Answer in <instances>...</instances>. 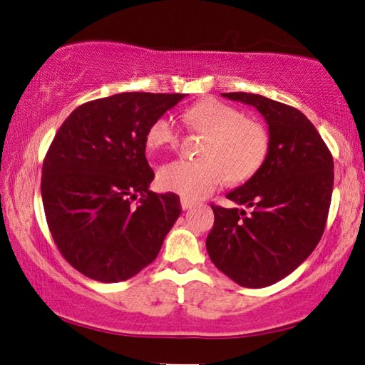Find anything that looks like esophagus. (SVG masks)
Returning <instances> with one entry per match:
<instances>
[{
  "label": "esophagus",
  "instance_id": "obj_1",
  "mask_svg": "<svg viewBox=\"0 0 365 365\" xmlns=\"http://www.w3.org/2000/svg\"><path fill=\"white\" fill-rule=\"evenodd\" d=\"M194 205H195L194 200L186 199V197H182V199H181V207H182V210H189V208H192Z\"/></svg>",
  "mask_w": 365,
  "mask_h": 365
}]
</instances>
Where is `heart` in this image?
Instances as JSON below:
<instances>
[{
	"label": "heart",
	"instance_id": "b5f03b06",
	"mask_svg": "<svg viewBox=\"0 0 365 365\" xmlns=\"http://www.w3.org/2000/svg\"><path fill=\"white\" fill-rule=\"evenodd\" d=\"M190 130L207 134L200 160L176 158L158 170L160 186L195 200L220 189L227 179L247 181L263 165L269 150V133L261 121L221 101H205L184 113ZM181 130L171 115H162L147 131L150 147L176 145Z\"/></svg>",
	"mask_w": 365,
	"mask_h": 365
}]
</instances>
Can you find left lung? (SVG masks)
Here are the masks:
<instances>
[{
    "mask_svg": "<svg viewBox=\"0 0 365 365\" xmlns=\"http://www.w3.org/2000/svg\"><path fill=\"white\" fill-rule=\"evenodd\" d=\"M255 106L269 125V150L259 170L227 199L245 210L212 203L210 259L229 279L261 289L289 276L309 257L327 222L334 157L298 108L250 93H225Z\"/></svg>",
    "mask_w": 365,
    "mask_h": 365,
    "instance_id": "8db88e82",
    "label": "left lung"
}]
</instances>
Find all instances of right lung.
Masks as SVG:
<instances>
[{
  "label": "right lung",
  "instance_id": "add662e5",
  "mask_svg": "<svg viewBox=\"0 0 365 365\" xmlns=\"http://www.w3.org/2000/svg\"><path fill=\"white\" fill-rule=\"evenodd\" d=\"M184 94L121 93L68 115L43 160L49 232L76 271L121 282L149 266L181 215L176 194L149 190L147 131ZM136 200L134 206L132 202Z\"/></svg>",
  "mask_w": 365,
  "mask_h": 365
}]
</instances>
